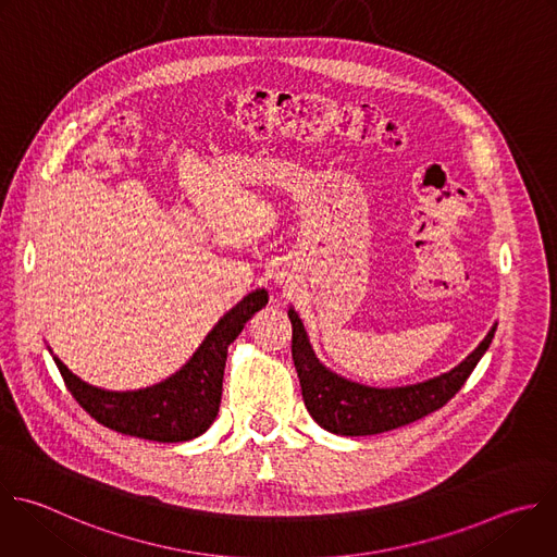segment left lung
I'll return each instance as SVG.
<instances>
[{
	"label": "left lung",
	"instance_id": "left-lung-1",
	"mask_svg": "<svg viewBox=\"0 0 557 557\" xmlns=\"http://www.w3.org/2000/svg\"><path fill=\"white\" fill-rule=\"evenodd\" d=\"M288 319L293 323V360L304 405L321 429L345 437L394 431L442 409L463 387L496 332L494 325L481 345L448 374L409 387L374 389L332 374L312 354L295 310H288Z\"/></svg>",
	"mask_w": 557,
	"mask_h": 557
}]
</instances>
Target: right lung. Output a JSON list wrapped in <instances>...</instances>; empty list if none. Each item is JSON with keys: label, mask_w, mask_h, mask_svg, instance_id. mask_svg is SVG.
Returning <instances> with one entry per match:
<instances>
[{"label": "right lung", "mask_w": 557, "mask_h": 557, "mask_svg": "<svg viewBox=\"0 0 557 557\" xmlns=\"http://www.w3.org/2000/svg\"><path fill=\"white\" fill-rule=\"evenodd\" d=\"M267 301V290L247 295L214 325L183 369L148 389L104 392L76 379L59 358L54 362L74 400L102 426L150 442H188L216 420L227 347Z\"/></svg>", "instance_id": "right-lung-1"}]
</instances>
